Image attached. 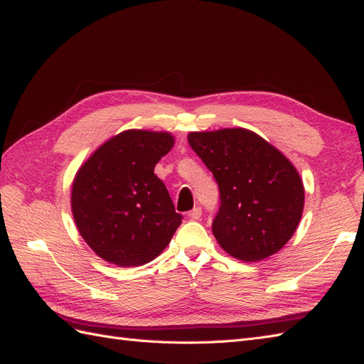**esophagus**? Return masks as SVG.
I'll use <instances>...</instances> for the list:
<instances>
[{
    "mask_svg": "<svg viewBox=\"0 0 364 364\" xmlns=\"http://www.w3.org/2000/svg\"><path fill=\"white\" fill-rule=\"evenodd\" d=\"M188 216H190L193 220L200 219V216H202V208H200V207H194V208L188 213Z\"/></svg>",
    "mask_w": 364,
    "mask_h": 364,
    "instance_id": "34e87169",
    "label": "esophagus"
}]
</instances>
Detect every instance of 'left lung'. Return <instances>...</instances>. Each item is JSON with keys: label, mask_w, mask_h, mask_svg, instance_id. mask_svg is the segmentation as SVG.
Instances as JSON below:
<instances>
[{"label": "left lung", "mask_w": 364, "mask_h": 364, "mask_svg": "<svg viewBox=\"0 0 364 364\" xmlns=\"http://www.w3.org/2000/svg\"><path fill=\"white\" fill-rule=\"evenodd\" d=\"M188 144L218 182L211 230L219 245L245 262L281 250L304 208L303 181L289 159L244 128L190 132Z\"/></svg>", "instance_id": "8db88e82"}]
</instances>
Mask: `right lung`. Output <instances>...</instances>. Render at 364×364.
<instances>
[{
    "mask_svg": "<svg viewBox=\"0 0 364 364\" xmlns=\"http://www.w3.org/2000/svg\"><path fill=\"white\" fill-rule=\"evenodd\" d=\"M170 132L128 129L97 149L80 168L70 205L80 235L119 267H137L162 253L182 224L154 166L170 153Z\"/></svg>",
    "mask_w": 364,
    "mask_h": 364,
    "instance_id": "add662e5",
    "label": "right lung"
}]
</instances>
